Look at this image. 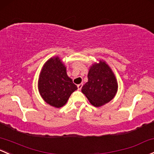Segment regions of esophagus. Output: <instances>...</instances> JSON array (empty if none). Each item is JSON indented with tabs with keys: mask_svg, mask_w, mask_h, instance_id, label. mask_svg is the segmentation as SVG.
Returning <instances> with one entry per match:
<instances>
[{
	"mask_svg": "<svg viewBox=\"0 0 154 154\" xmlns=\"http://www.w3.org/2000/svg\"><path fill=\"white\" fill-rule=\"evenodd\" d=\"M82 87V83L78 84V85H77V88H78V90H80V89H81Z\"/></svg>",
	"mask_w": 154,
	"mask_h": 154,
	"instance_id": "1",
	"label": "esophagus"
}]
</instances>
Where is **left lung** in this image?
<instances>
[{"instance_id": "1", "label": "left lung", "mask_w": 154, "mask_h": 154, "mask_svg": "<svg viewBox=\"0 0 154 154\" xmlns=\"http://www.w3.org/2000/svg\"><path fill=\"white\" fill-rule=\"evenodd\" d=\"M88 79L81 91L94 106H102L114 97L118 84L114 73L106 63L100 61L99 64L91 66Z\"/></svg>"}]
</instances>
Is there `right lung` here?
Returning <instances> with one entry per match:
<instances>
[{
	"label": "right lung",
	"instance_id": "right-lung-1",
	"mask_svg": "<svg viewBox=\"0 0 154 154\" xmlns=\"http://www.w3.org/2000/svg\"><path fill=\"white\" fill-rule=\"evenodd\" d=\"M38 89L43 100L55 108L63 106L77 85L68 77L66 69L58 57L49 59L43 66L38 80Z\"/></svg>",
	"mask_w": 154,
	"mask_h": 154
}]
</instances>
